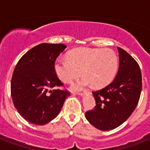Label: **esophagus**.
I'll return each instance as SVG.
<instances>
[{
	"label": "esophagus",
	"mask_w": 150,
	"mask_h": 150,
	"mask_svg": "<svg viewBox=\"0 0 150 150\" xmlns=\"http://www.w3.org/2000/svg\"><path fill=\"white\" fill-rule=\"evenodd\" d=\"M77 95H80V96H83V95H84V93L83 92H79V93H77Z\"/></svg>",
	"instance_id": "esophagus-1"
}]
</instances>
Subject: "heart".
<instances>
[{"instance_id": "obj_1", "label": "heart", "mask_w": 150, "mask_h": 150, "mask_svg": "<svg viewBox=\"0 0 150 150\" xmlns=\"http://www.w3.org/2000/svg\"><path fill=\"white\" fill-rule=\"evenodd\" d=\"M117 67V56L110 49H75L69 52L67 59L59 58L55 62V72L63 83H71L83 74L84 77L71 86L74 91L91 84L105 86L114 78Z\"/></svg>"}]
</instances>
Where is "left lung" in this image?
<instances>
[{
  "instance_id": "1",
  "label": "left lung",
  "mask_w": 150,
  "mask_h": 150,
  "mask_svg": "<svg viewBox=\"0 0 150 150\" xmlns=\"http://www.w3.org/2000/svg\"><path fill=\"white\" fill-rule=\"evenodd\" d=\"M120 66L115 79L105 88L93 91L96 105L86 112V120L101 131L117 128L137 107L142 89V76L137 62L117 47Z\"/></svg>"
}]
</instances>
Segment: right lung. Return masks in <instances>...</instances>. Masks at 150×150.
Returning <instances> with one entry per match:
<instances>
[{"instance_id":"obj_1","label":"right lung","mask_w":150,"mask_h":150,"mask_svg":"<svg viewBox=\"0 0 150 150\" xmlns=\"http://www.w3.org/2000/svg\"><path fill=\"white\" fill-rule=\"evenodd\" d=\"M67 46L41 43L19 59L11 79V96L18 113L29 122L45 125L56 117L71 93L63 86L55 62Z\"/></svg>"}]
</instances>
